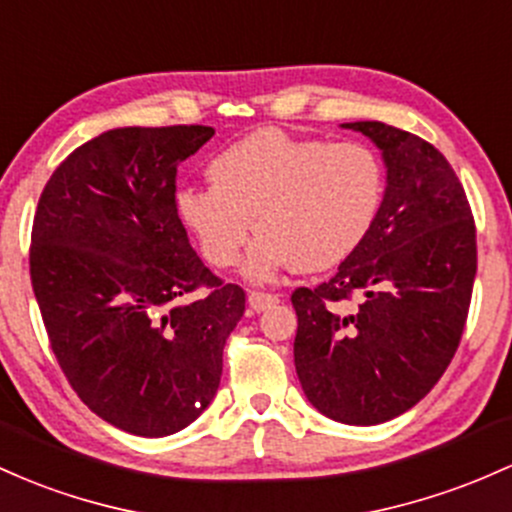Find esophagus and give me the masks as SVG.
I'll return each mask as SVG.
<instances>
[{
	"mask_svg": "<svg viewBox=\"0 0 512 512\" xmlns=\"http://www.w3.org/2000/svg\"><path fill=\"white\" fill-rule=\"evenodd\" d=\"M247 301H250V308L252 311H267L269 306H274V303H279V296L277 294H269V291H252L250 296H247Z\"/></svg>",
	"mask_w": 512,
	"mask_h": 512,
	"instance_id": "obj_1",
	"label": "esophagus"
}]
</instances>
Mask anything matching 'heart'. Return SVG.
<instances>
[{
  "label": "heart",
  "instance_id": "heart-1",
  "mask_svg": "<svg viewBox=\"0 0 512 512\" xmlns=\"http://www.w3.org/2000/svg\"><path fill=\"white\" fill-rule=\"evenodd\" d=\"M213 187L177 192V213L218 269L247 260L252 282L284 269L320 272L340 265L367 238L384 201V165L359 140L325 143L260 128L221 150L209 165Z\"/></svg>",
  "mask_w": 512,
  "mask_h": 512
}]
</instances>
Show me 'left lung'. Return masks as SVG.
<instances>
[{
	"mask_svg": "<svg viewBox=\"0 0 512 512\" xmlns=\"http://www.w3.org/2000/svg\"><path fill=\"white\" fill-rule=\"evenodd\" d=\"M342 126L384 153L386 192L338 272L291 294L294 362L320 413L379 425L428 396L457 352L476 277V226L435 145L381 121Z\"/></svg>",
	"mask_w": 512,
	"mask_h": 512,
	"instance_id": "left-lung-1",
	"label": "left lung"
}]
</instances>
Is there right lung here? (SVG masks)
Masks as SVG:
<instances>
[{
  "label": "right lung",
  "mask_w": 512,
  "mask_h": 512,
  "mask_svg": "<svg viewBox=\"0 0 512 512\" xmlns=\"http://www.w3.org/2000/svg\"><path fill=\"white\" fill-rule=\"evenodd\" d=\"M213 133H101L50 174L33 216L50 350L89 411L131 435H172L209 408L245 313V291L199 260L177 213V167Z\"/></svg>",
  "instance_id": "add662e5"
}]
</instances>
